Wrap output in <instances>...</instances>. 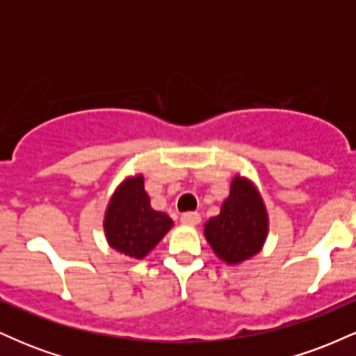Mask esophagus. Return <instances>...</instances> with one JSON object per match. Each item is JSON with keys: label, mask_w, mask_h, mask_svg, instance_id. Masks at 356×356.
Wrapping results in <instances>:
<instances>
[{"label": "esophagus", "mask_w": 356, "mask_h": 356, "mask_svg": "<svg viewBox=\"0 0 356 356\" xmlns=\"http://www.w3.org/2000/svg\"><path fill=\"white\" fill-rule=\"evenodd\" d=\"M181 220L186 226H195V224L201 222V216H199V212H184Z\"/></svg>", "instance_id": "esophagus-1"}]
</instances>
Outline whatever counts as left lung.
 Here are the masks:
<instances>
[{"label":"left lung","instance_id":"obj_1","mask_svg":"<svg viewBox=\"0 0 356 356\" xmlns=\"http://www.w3.org/2000/svg\"><path fill=\"white\" fill-rule=\"evenodd\" d=\"M204 234L216 254L229 264L243 263L259 252L268 236V216L251 182L234 177L229 197L219 214L207 220Z\"/></svg>","mask_w":356,"mask_h":356}]
</instances>
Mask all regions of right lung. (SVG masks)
<instances>
[{"mask_svg": "<svg viewBox=\"0 0 356 356\" xmlns=\"http://www.w3.org/2000/svg\"><path fill=\"white\" fill-rule=\"evenodd\" d=\"M172 226V219L150 207L144 177L129 179L118 187L105 214V234L118 252L142 259Z\"/></svg>", "mask_w": 356, "mask_h": 356, "instance_id": "1", "label": "right lung"}]
</instances>
